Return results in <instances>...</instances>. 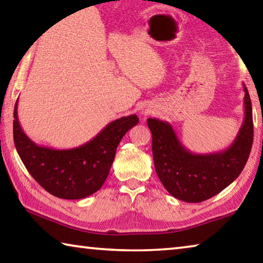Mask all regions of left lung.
<instances>
[{
  "instance_id": "left-lung-1",
  "label": "left lung",
  "mask_w": 263,
  "mask_h": 263,
  "mask_svg": "<svg viewBox=\"0 0 263 263\" xmlns=\"http://www.w3.org/2000/svg\"><path fill=\"white\" fill-rule=\"evenodd\" d=\"M245 117L229 148L211 154H195L186 149L167 122L148 118L152 132L155 172L164 188L175 198L199 203L213 197L237 179L246 164L253 145V112L243 84Z\"/></svg>"
}]
</instances>
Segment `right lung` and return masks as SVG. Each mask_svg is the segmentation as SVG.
<instances>
[{"label":"right lung","mask_w":263,"mask_h":263,"mask_svg":"<svg viewBox=\"0 0 263 263\" xmlns=\"http://www.w3.org/2000/svg\"><path fill=\"white\" fill-rule=\"evenodd\" d=\"M14 110V141L20 158L31 176L51 195L62 199H81L103 185L124 135L137 125V115L109 123L86 144L70 149L39 146L22 130Z\"/></svg>","instance_id":"add662e5"}]
</instances>
